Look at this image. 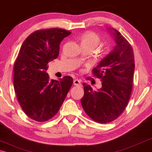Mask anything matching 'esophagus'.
I'll return each instance as SVG.
<instances>
[{
  "label": "esophagus",
  "mask_w": 152,
  "mask_h": 152,
  "mask_svg": "<svg viewBox=\"0 0 152 152\" xmlns=\"http://www.w3.org/2000/svg\"><path fill=\"white\" fill-rule=\"evenodd\" d=\"M73 84L75 86H81L82 84H81V81L80 80H74Z\"/></svg>",
  "instance_id": "esophagus-1"
}]
</instances>
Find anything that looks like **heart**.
I'll list each match as a JSON object with an SVG mask.
<instances>
[{"label": "heart", "mask_w": 152, "mask_h": 152, "mask_svg": "<svg viewBox=\"0 0 152 152\" xmlns=\"http://www.w3.org/2000/svg\"><path fill=\"white\" fill-rule=\"evenodd\" d=\"M100 43V39L95 33L88 32L85 33L81 39V45L95 49Z\"/></svg>", "instance_id": "obj_1"}]
</instances>
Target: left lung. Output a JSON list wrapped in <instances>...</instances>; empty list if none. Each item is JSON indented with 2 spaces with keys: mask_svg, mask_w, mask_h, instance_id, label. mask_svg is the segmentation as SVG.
I'll use <instances>...</instances> for the list:
<instances>
[{
  "mask_svg": "<svg viewBox=\"0 0 152 152\" xmlns=\"http://www.w3.org/2000/svg\"><path fill=\"white\" fill-rule=\"evenodd\" d=\"M115 45L93 72L102 82V88L93 91L83 83L84 95L81 104L94 121L108 123L119 117L127 105L133 86L134 56L132 45L113 28H108Z\"/></svg>",
  "mask_w": 152,
  "mask_h": 152,
  "instance_id": "obj_1",
  "label": "left lung"
}]
</instances>
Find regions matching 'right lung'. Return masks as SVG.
<instances>
[{
  "label": "right lung",
  "mask_w": 152,
  "mask_h": 152,
  "mask_svg": "<svg viewBox=\"0 0 152 152\" xmlns=\"http://www.w3.org/2000/svg\"><path fill=\"white\" fill-rule=\"evenodd\" d=\"M71 32L61 28L37 30L26 39L14 66V87L18 101L31 119L45 122L61 107L73 80H50L47 64L59 56V45Z\"/></svg>",
  "instance_id": "1"
}]
</instances>
